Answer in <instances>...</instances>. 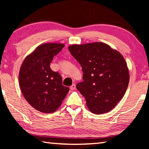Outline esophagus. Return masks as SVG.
I'll use <instances>...</instances> for the list:
<instances>
[{
	"label": "esophagus",
	"mask_w": 149,
	"mask_h": 149,
	"mask_svg": "<svg viewBox=\"0 0 149 149\" xmlns=\"http://www.w3.org/2000/svg\"><path fill=\"white\" fill-rule=\"evenodd\" d=\"M70 88V90H75V84H73Z\"/></svg>",
	"instance_id": "esophagus-1"
}]
</instances>
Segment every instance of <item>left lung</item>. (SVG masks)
I'll return each mask as SVG.
<instances>
[{"instance_id":"left-lung-1","label":"left lung","mask_w":149,"mask_h":149,"mask_svg":"<svg viewBox=\"0 0 149 149\" xmlns=\"http://www.w3.org/2000/svg\"><path fill=\"white\" fill-rule=\"evenodd\" d=\"M68 49L82 67L83 81L76 87L88 108L97 115L110 111L123 98L129 82L122 55L100 42L73 45Z\"/></svg>"}]
</instances>
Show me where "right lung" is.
<instances>
[{"instance_id":"1","label":"right lung","mask_w":149,"mask_h":149,"mask_svg":"<svg viewBox=\"0 0 149 149\" xmlns=\"http://www.w3.org/2000/svg\"><path fill=\"white\" fill-rule=\"evenodd\" d=\"M64 44L45 43L27 56L21 66L19 84L25 99L40 112L51 113L59 108L69 91L62 77L50 67Z\"/></svg>"}]
</instances>
